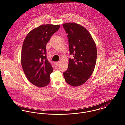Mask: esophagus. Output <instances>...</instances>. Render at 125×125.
I'll use <instances>...</instances> for the list:
<instances>
[{
  "label": "esophagus",
  "mask_w": 125,
  "mask_h": 125,
  "mask_svg": "<svg viewBox=\"0 0 125 125\" xmlns=\"http://www.w3.org/2000/svg\"><path fill=\"white\" fill-rule=\"evenodd\" d=\"M59 62H55V65H56V66H58V65H59Z\"/></svg>",
  "instance_id": "1"
}]
</instances>
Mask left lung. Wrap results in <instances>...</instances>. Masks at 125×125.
<instances>
[{"label":"left lung","mask_w":125,"mask_h":125,"mask_svg":"<svg viewBox=\"0 0 125 125\" xmlns=\"http://www.w3.org/2000/svg\"><path fill=\"white\" fill-rule=\"evenodd\" d=\"M62 26L67 34L70 54L67 70L63 75L66 82L73 87L84 84L94 71L97 59V48L89 32L83 26L74 22Z\"/></svg>","instance_id":"left-lung-1"}]
</instances>
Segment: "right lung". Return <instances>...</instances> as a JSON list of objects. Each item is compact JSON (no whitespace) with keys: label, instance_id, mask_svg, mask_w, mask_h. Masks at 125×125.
I'll return each mask as SVG.
<instances>
[{"label":"right lung","instance_id":"right-lung-1","mask_svg":"<svg viewBox=\"0 0 125 125\" xmlns=\"http://www.w3.org/2000/svg\"><path fill=\"white\" fill-rule=\"evenodd\" d=\"M60 25L43 24L31 30L25 37L21 53V64L28 80L38 87L50 82L53 68L47 59L46 45Z\"/></svg>","mask_w":125,"mask_h":125}]
</instances>
